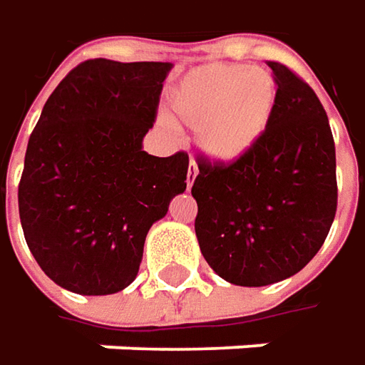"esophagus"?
Masks as SVG:
<instances>
[{"mask_svg": "<svg viewBox=\"0 0 365 365\" xmlns=\"http://www.w3.org/2000/svg\"><path fill=\"white\" fill-rule=\"evenodd\" d=\"M195 175H197V165H195V161H190V168H187V178H185V183H187V190L194 185Z\"/></svg>", "mask_w": 365, "mask_h": 365, "instance_id": "obj_1", "label": "esophagus"}]
</instances>
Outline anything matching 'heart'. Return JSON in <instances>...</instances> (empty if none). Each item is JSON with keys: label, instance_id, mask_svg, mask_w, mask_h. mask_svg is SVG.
Here are the masks:
<instances>
[{"label": "heart", "instance_id": "b5f03b06", "mask_svg": "<svg viewBox=\"0 0 365 365\" xmlns=\"http://www.w3.org/2000/svg\"><path fill=\"white\" fill-rule=\"evenodd\" d=\"M279 101L267 68L204 64L173 86L170 108L175 123L197 131V147L216 163H234L260 141Z\"/></svg>", "mask_w": 365, "mask_h": 365}]
</instances>
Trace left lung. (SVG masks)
I'll return each instance as SVG.
<instances>
[{
	"label": "left lung",
	"mask_w": 365,
	"mask_h": 365,
	"mask_svg": "<svg viewBox=\"0 0 365 365\" xmlns=\"http://www.w3.org/2000/svg\"><path fill=\"white\" fill-rule=\"evenodd\" d=\"M279 101L269 129L234 163L197 161L195 236L214 272L238 287L297 274L319 252L337 210L335 143L307 82L269 62Z\"/></svg>",
	"instance_id": "left-lung-1"
}]
</instances>
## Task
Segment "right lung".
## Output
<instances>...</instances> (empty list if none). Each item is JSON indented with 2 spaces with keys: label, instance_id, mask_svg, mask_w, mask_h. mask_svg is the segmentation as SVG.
Returning a JSON list of instances; mask_svg holds the SVG:
<instances>
[{
  "label": "right lung",
  "instance_id": "right-lung-1",
  "mask_svg": "<svg viewBox=\"0 0 365 365\" xmlns=\"http://www.w3.org/2000/svg\"><path fill=\"white\" fill-rule=\"evenodd\" d=\"M171 66L86 60L46 101L18 206L30 252L62 289L113 295L129 287L149 228L185 192V153L143 151Z\"/></svg>",
  "mask_w": 365,
  "mask_h": 365
}]
</instances>
